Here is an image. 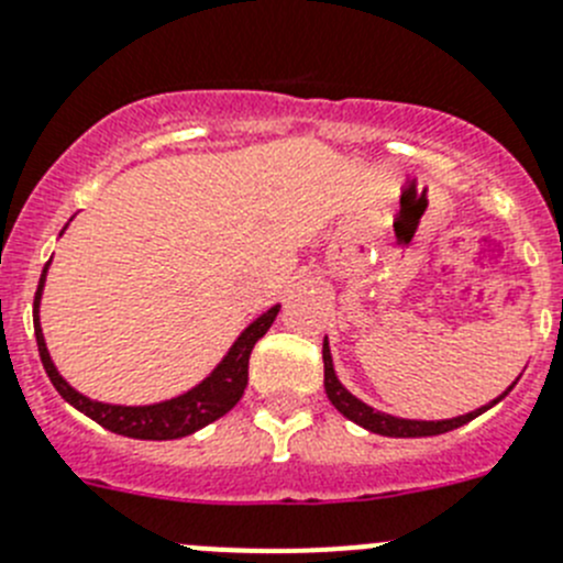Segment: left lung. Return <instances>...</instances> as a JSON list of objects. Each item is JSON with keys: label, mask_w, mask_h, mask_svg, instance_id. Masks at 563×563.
Returning a JSON list of instances; mask_svg holds the SVG:
<instances>
[{"label": "left lung", "mask_w": 563, "mask_h": 563, "mask_svg": "<svg viewBox=\"0 0 563 563\" xmlns=\"http://www.w3.org/2000/svg\"><path fill=\"white\" fill-rule=\"evenodd\" d=\"M322 362H325V393H328V398H331L333 407H336L339 412H342L347 420H353V423H358V427L367 429V432L384 434V438H432V434L452 432V429L465 427L468 420H474L477 415H483L485 409H490L494 404L503 401L505 395H508L510 389L516 387V382H514L508 389H505L503 395H499V398H494L490 404H485V407L474 409V412H468V415H457V418H445V420L395 418V415L378 412V409L367 407L364 401H358L356 395L344 389V384L336 378V369H333V358H331V347H328V336H325V342H322Z\"/></svg>", "instance_id": "8db88e82"}]
</instances>
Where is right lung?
Returning a JSON list of instances; mask_svg holds the SVG:
<instances>
[{
	"mask_svg": "<svg viewBox=\"0 0 563 563\" xmlns=\"http://www.w3.org/2000/svg\"><path fill=\"white\" fill-rule=\"evenodd\" d=\"M67 230V227H64ZM60 230V235H64ZM49 261L42 272V280H38V291H35L33 300V325H35V342H38V356H42L44 369H47L49 382L58 389L60 398L67 404H73L78 412H84L86 418H92L95 423H100L103 429L114 434H123V438H136V440H176L187 438V434L199 432L201 427L219 420L221 415L230 412L241 395H244L246 382H250V356L252 347H255L257 339L269 331L272 322H275L280 306H272L269 311H263L261 317L252 319L250 325L241 331V336L232 342V347L227 351V356L216 364L210 376L205 382L196 384L194 389L168 398V401L159 404H145V407H123V404H103L95 401L89 395L78 393L75 387H69V382L58 373V367L53 364V356L47 351V342H44L42 333V319H38V308H42V291L44 280H47Z\"/></svg>",
	"mask_w": 563,
	"mask_h": 563,
	"instance_id": "obj_1",
	"label": "right lung"
}]
</instances>
